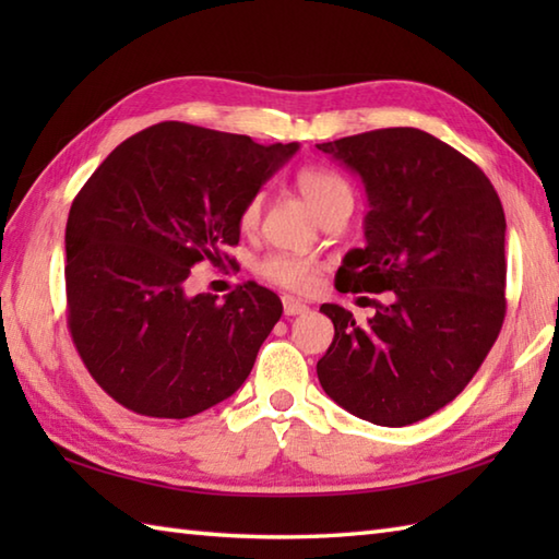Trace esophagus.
Masks as SVG:
<instances>
[{"instance_id": "esophagus-1", "label": "esophagus", "mask_w": 559, "mask_h": 559, "mask_svg": "<svg viewBox=\"0 0 559 559\" xmlns=\"http://www.w3.org/2000/svg\"><path fill=\"white\" fill-rule=\"evenodd\" d=\"M283 312H286V317H295V314H302L307 312V305L290 298V295H283Z\"/></svg>"}]
</instances>
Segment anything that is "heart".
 Segmentation results:
<instances>
[{
  "label": "heart",
  "instance_id": "b5f03b06",
  "mask_svg": "<svg viewBox=\"0 0 559 559\" xmlns=\"http://www.w3.org/2000/svg\"><path fill=\"white\" fill-rule=\"evenodd\" d=\"M295 182H298V189L307 204L319 213V218H322L324 213L336 204V201L350 199L348 185L343 182L336 173H331L326 168H305L298 173V180ZM259 216H261V197H254L249 199L245 209L240 211V228L254 230ZM259 273L281 288L307 290L314 286L317 266L312 261L300 259V257L271 254L259 264Z\"/></svg>",
  "mask_w": 559,
  "mask_h": 559
}]
</instances>
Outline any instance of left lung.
<instances>
[{
    "mask_svg": "<svg viewBox=\"0 0 559 559\" xmlns=\"http://www.w3.org/2000/svg\"><path fill=\"white\" fill-rule=\"evenodd\" d=\"M362 180L365 247L336 273L341 293H384L355 324L322 305L334 341L317 362L341 408L384 427L418 423L454 401L504 322V211L476 163L413 127L317 144Z\"/></svg>",
    "mask_w": 559,
    "mask_h": 559,
    "instance_id": "obj_1",
    "label": "left lung"
}]
</instances>
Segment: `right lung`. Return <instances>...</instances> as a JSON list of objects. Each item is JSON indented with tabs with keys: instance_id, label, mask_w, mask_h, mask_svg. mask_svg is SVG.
Listing matches in <instances>:
<instances>
[{
	"instance_id": "obj_1",
	"label": "right lung",
	"mask_w": 559,
	"mask_h": 559,
	"mask_svg": "<svg viewBox=\"0 0 559 559\" xmlns=\"http://www.w3.org/2000/svg\"><path fill=\"white\" fill-rule=\"evenodd\" d=\"M298 144L160 122L122 141L69 211L67 322L91 377L148 418H192L233 396L283 314L247 281L189 295L199 261L240 242V211ZM228 259V254H225Z\"/></svg>"
}]
</instances>
